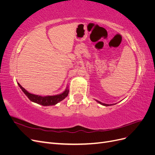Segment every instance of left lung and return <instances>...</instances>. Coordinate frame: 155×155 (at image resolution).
Wrapping results in <instances>:
<instances>
[{
    "label": "left lung",
    "instance_id": "1",
    "mask_svg": "<svg viewBox=\"0 0 155 155\" xmlns=\"http://www.w3.org/2000/svg\"><path fill=\"white\" fill-rule=\"evenodd\" d=\"M98 103H99V104H101V105H104V106H109V105H108V104H103V103H101V102H100V101H97V100H96Z\"/></svg>",
    "mask_w": 155,
    "mask_h": 155
}]
</instances>
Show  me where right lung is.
Here are the masks:
<instances>
[{
	"label": "right lung",
	"instance_id": "right-lung-1",
	"mask_svg": "<svg viewBox=\"0 0 155 155\" xmlns=\"http://www.w3.org/2000/svg\"><path fill=\"white\" fill-rule=\"evenodd\" d=\"M18 86L20 87L22 92H24L26 96L29 98V100L33 102H35L37 104H40L43 106H50V105H54L57 104L59 101H62L66 97L69 92L68 89H66L64 92L58 95L55 96H41L38 95H35L33 94L29 93L27 91L23 88L19 83H18Z\"/></svg>",
	"mask_w": 155,
	"mask_h": 155
}]
</instances>
